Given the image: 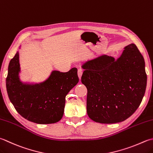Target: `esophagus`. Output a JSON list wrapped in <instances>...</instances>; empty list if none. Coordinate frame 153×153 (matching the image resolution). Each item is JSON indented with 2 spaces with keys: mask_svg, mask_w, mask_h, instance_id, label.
<instances>
[{
  "mask_svg": "<svg viewBox=\"0 0 153 153\" xmlns=\"http://www.w3.org/2000/svg\"><path fill=\"white\" fill-rule=\"evenodd\" d=\"M83 70H82V69H81V68H79L78 71H77V74H78V77H79V79H81V77H82V76L83 74Z\"/></svg>",
  "mask_w": 153,
  "mask_h": 153,
  "instance_id": "esophagus-1",
  "label": "esophagus"
}]
</instances>
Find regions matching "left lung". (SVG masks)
I'll return each instance as SVG.
<instances>
[{"instance_id": "1", "label": "left lung", "mask_w": 153, "mask_h": 153, "mask_svg": "<svg viewBox=\"0 0 153 153\" xmlns=\"http://www.w3.org/2000/svg\"><path fill=\"white\" fill-rule=\"evenodd\" d=\"M82 82L88 89L87 113L93 121L116 123L129 117L144 96L147 77L143 56L134 44L117 59L102 55L82 65Z\"/></svg>"}]
</instances>
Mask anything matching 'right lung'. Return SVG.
Segmentation results:
<instances>
[{"mask_svg":"<svg viewBox=\"0 0 153 153\" xmlns=\"http://www.w3.org/2000/svg\"><path fill=\"white\" fill-rule=\"evenodd\" d=\"M19 53L9 63L6 85L15 109L27 120L38 124L58 122L64 115L65 96L79 82L77 68L68 72L53 71L38 84L22 83L19 79Z\"/></svg>","mask_w":153,"mask_h":153,"instance_id":"add662e5","label":"right lung"}]
</instances>
